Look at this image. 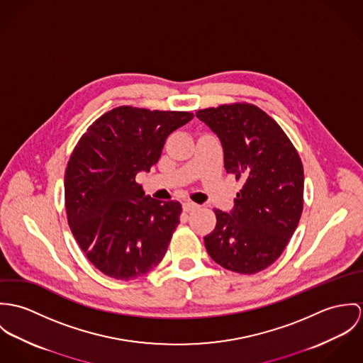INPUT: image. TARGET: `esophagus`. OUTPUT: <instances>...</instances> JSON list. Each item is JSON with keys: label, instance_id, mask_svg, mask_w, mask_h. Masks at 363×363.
<instances>
[{"label": "esophagus", "instance_id": "esophagus-1", "mask_svg": "<svg viewBox=\"0 0 363 363\" xmlns=\"http://www.w3.org/2000/svg\"><path fill=\"white\" fill-rule=\"evenodd\" d=\"M182 207H184V211H194L196 210L199 206L196 203H192V201H184L182 203Z\"/></svg>", "mask_w": 363, "mask_h": 363}]
</instances>
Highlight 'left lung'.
<instances>
[{
  "instance_id": "8db88e82",
  "label": "left lung",
  "mask_w": 363,
  "mask_h": 363,
  "mask_svg": "<svg viewBox=\"0 0 363 363\" xmlns=\"http://www.w3.org/2000/svg\"><path fill=\"white\" fill-rule=\"evenodd\" d=\"M217 135L224 167L242 189L227 213L214 208L216 228L204 237L221 267L255 274L273 264L295 233L303 208V167L280 125L252 104L199 110Z\"/></svg>"
}]
</instances>
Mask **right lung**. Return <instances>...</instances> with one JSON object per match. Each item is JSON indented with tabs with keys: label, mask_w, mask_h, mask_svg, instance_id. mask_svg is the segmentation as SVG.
<instances>
[{
	"label": "right lung",
	"mask_w": 363,
	"mask_h": 363,
	"mask_svg": "<svg viewBox=\"0 0 363 363\" xmlns=\"http://www.w3.org/2000/svg\"><path fill=\"white\" fill-rule=\"evenodd\" d=\"M192 118L182 111L118 107L78 142L65 171L67 216L86 257L103 274L128 281L162 262L182 207L145 196L135 178L150 171L168 135Z\"/></svg>",
	"instance_id": "1"
}]
</instances>
